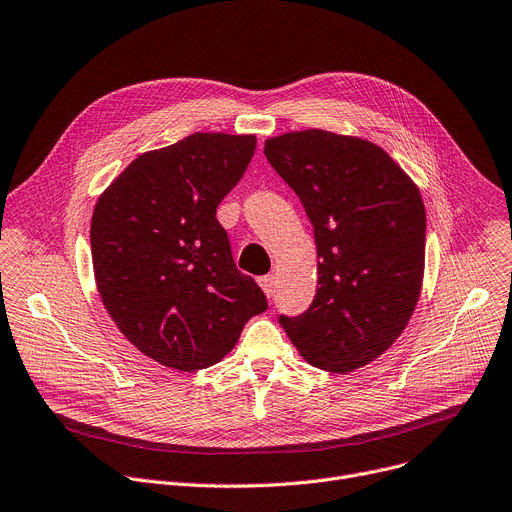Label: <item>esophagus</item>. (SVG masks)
<instances>
[{
    "label": "esophagus",
    "instance_id": "1",
    "mask_svg": "<svg viewBox=\"0 0 512 512\" xmlns=\"http://www.w3.org/2000/svg\"><path fill=\"white\" fill-rule=\"evenodd\" d=\"M259 286H261V290H263L267 296H271L273 290H275L273 275H263V277H259Z\"/></svg>",
    "mask_w": 512,
    "mask_h": 512
}]
</instances>
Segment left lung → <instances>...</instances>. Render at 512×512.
<instances>
[{
  "mask_svg": "<svg viewBox=\"0 0 512 512\" xmlns=\"http://www.w3.org/2000/svg\"><path fill=\"white\" fill-rule=\"evenodd\" d=\"M300 198L318 253V288L280 324L314 367L347 374L382 355L421 296L427 218L418 188L386 151L327 130L265 141Z\"/></svg>",
  "mask_w": 512,
  "mask_h": 512,
  "instance_id": "left-lung-1",
  "label": "left lung"
}]
</instances>
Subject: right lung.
Wrapping results in <instances>:
<instances>
[{
    "label": "right lung",
    "instance_id": "right-lung-1",
    "mask_svg": "<svg viewBox=\"0 0 512 512\" xmlns=\"http://www.w3.org/2000/svg\"><path fill=\"white\" fill-rule=\"evenodd\" d=\"M255 145L253 134L194 132L145 153L91 216V259L108 314L138 351L167 367L218 363L245 322L267 310L216 218Z\"/></svg>",
    "mask_w": 512,
    "mask_h": 512
}]
</instances>
